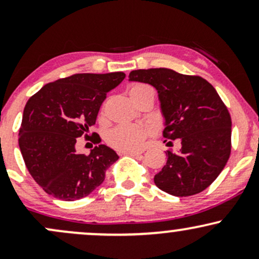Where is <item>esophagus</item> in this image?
Instances as JSON below:
<instances>
[{
    "label": "esophagus",
    "mask_w": 259,
    "mask_h": 259,
    "mask_svg": "<svg viewBox=\"0 0 259 259\" xmlns=\"http://www.w3.org/2000/svg\"><path fill=\"white\" fill-rule=\"evenodd\" d=\"M126 154H129V156H133V157H140L142 154V151H127Z\"/></svg>",
    "instance_id": "esophagus-1"
}]
</instances>
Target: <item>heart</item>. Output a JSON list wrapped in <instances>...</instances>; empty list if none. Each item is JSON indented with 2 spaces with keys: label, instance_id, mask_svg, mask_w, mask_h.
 <instances>
[{
  "label": "heart",
  "instance_id": "1",
  "mask_svg": "<svg viewBox=\"0 0 259 259\" xmlns=\"http://www.w3.org/2000/svg\"><path fill=\"white\" fill-rule=\"evenodd\" d=\"M129 94L134 102L139 105L147 97H154L156 92L151 85L138 82L130 88ZM148 135H150V130L147 127L136 125V124H120L109 129L106 133L105 139L107 144L114 150L126 152V151H134L141 147Z\"/></svg>",
  "mask_w": 259,
  "mask_h": 259
}]
</instances>
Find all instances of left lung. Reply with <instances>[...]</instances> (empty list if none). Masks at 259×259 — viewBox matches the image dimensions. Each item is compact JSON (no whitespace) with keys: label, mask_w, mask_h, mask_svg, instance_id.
I'll return each mask as SVG.
<instances>
[{"label":"left lung","mask_w":259,"mask_h":259,"mask_svg":"<svg viewBox=\"0 0 259 259\" xmlns=\"http://www.w3.org/2000/svg\"><path fill=\"white\" fill-rule=\"evenodd\" d=\"M129 78L157 89L165 118L163 136L181 141L179 152L167 150V163L154 175V184L178 197L200 194L218 178L230 157L231 118L225 103L198 75L152 68L133 70Z\"/></svg>","instance_id":"8db88e82"}]
</instances>
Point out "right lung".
I'll return each instance as SVG.
<instances>
[{"instance_id": "1", "label": "right lung", "mask_w": 259, "mask_h": 259, "mask_svg": "<svg viewBox=\"0 0 259 259\" xmlns=\"http://www.w3.org/2000/svg\"><path fill=\"white\" fill-rule=\"evenodd\" d=\"M125 78L121 72L73 74L49 82L28 100L19 130L25 167L46 194L63 201L90 195L105 180L106 170L119 157L100 145L96 123L107 92ZM84 136L99 145L89 155L78 154L75 144Z\"/></svg>"}]
</instances>
